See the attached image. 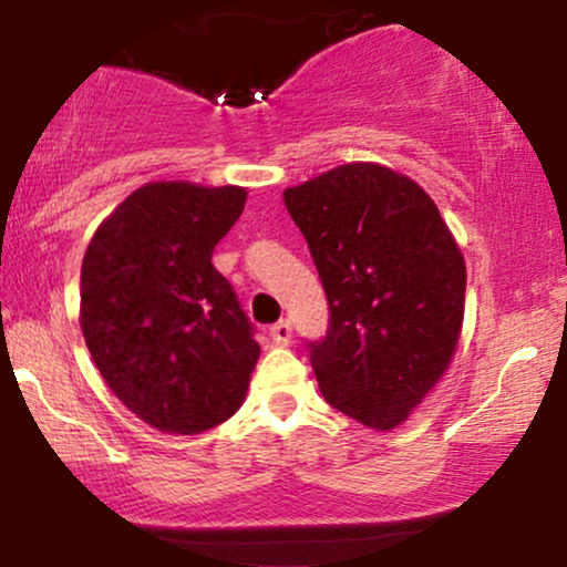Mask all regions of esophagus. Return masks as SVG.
<instances>
[{"instance_id":"34e87169","label":"esophagus","mask_w":567,"mask_h":567,"mask_svg":"<svg viewBox=\"0 0 567 567\" xmlns=\"http://www.w3.org/2000/svg\"><path fill=\"white\" fill-rule=\"evenodd\" d=\"M269 336H271V341L277 343V347H288L290 338H292V324L288 320H279L277 324H271Z\"/></svg>"}]
</instances>
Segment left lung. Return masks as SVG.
<instances>
[{"mask_svg": "<svg viewBox=\"0 0 567 567\" xmlns=\"http://www.w3.org/2000/svg\"><path fill=\"white\" fill-rule=\"evenodd\" d=\"M328 292L311 343L324 400L368 429L405 424L451 368L464 328V252L408 175L347 162L282 192Z\"/></svg>", "mask_w": 567, "mask_h": 567, "instance_id": "left-lung-1", "label": "left lung"}]
</instances>
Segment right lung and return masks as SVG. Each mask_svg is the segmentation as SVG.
<instances>
[{
  "mask_svg": "<svg viewBox=\"0 0 567 567\" xmlns=\"http://www.w3.org/2000/svg\"><path fill=\"white\" fill-rule=\"evenodd\" d=\"M247 188L152 181L101 220L82 258L80 324L106 386L148 426L199 434L245 402L261 347L213 247Z\"/></svg>",
  "mask_w": 567,
  "mask_h": 567,
  "instance_id": "1",
  "label": "right lung"
}]
</instances>
